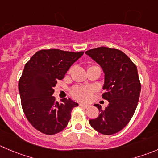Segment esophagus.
<instances>
[{"label":"esophagus","instance_id":"1","mask_svg":"<svg viewBox=\"0 0 158 158\" xmlns=\"http://www.w3.org/2000/svg\"><path fill=\"white\" fill-rule=\"evenodd\" d=\"M79 106L83 107V108H89V106L86 105V104H84V103H82V102H80V103H79Z\"/></svg>","mask_w":158,"mask_h":158}]
</instances>
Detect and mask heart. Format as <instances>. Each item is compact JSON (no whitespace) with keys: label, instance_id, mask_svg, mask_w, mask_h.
Returning a JSON list of instances; mask_svg holds the SVG:
<instances>
[{"label":"heart","instance_id":"obj_1","mask_svg":"<svg viewBox=\"0 0 158 158\" xmlns=\"http://www.w3.org/2000/svg\"><path fill=\"white\" fill-rule=\"evenodd\" d=\"M72 96L79 100L87 102L91 99L92 91L89 88L76 86L72 90Z\"/></svg>","mask_w":158,"mask_h":158}]
</instances>
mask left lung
<instances>
[{
	"instance_id": "8db88e82",
	"label": "left lung",
	"mask_w": 158,
	"mask_h": 158,
	"mask_svg": "<svg viewBox=\"0 0 158 158\" xmlns=\"http://www.w3.org/2000/svg\"><path fill=\"white\" fill-rule=\"evenodd\" d=\"M103 70L105 82L102 97L109 104L89 124L96 131L112 135L125 127L131 120L138 103L141 85L135 64L125 53L116 48L99 47L85 52Z\"/></svg>"
}]
</instances>
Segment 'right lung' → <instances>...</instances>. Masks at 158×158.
<instances>
[{
	"mask_svg": "<svg viewBox=\"0 0 158 158\" xmlns=\"http://www.w3.org/2000/svg\"><path fill=\"white\" fill-rule=\"evenodd\" d=\"M59 49L37 52L25 64L18 82L21 106L29 123L38 131L53 135L66 127L77 102L71 99L56 100L54 87L71 65L83 55Z\"/></svg>",
	"mask_w": 158,
	"mask_h": 158,
	"instance_id": "right-lung-1",
	"label": "right lung"
}]
</instances>
